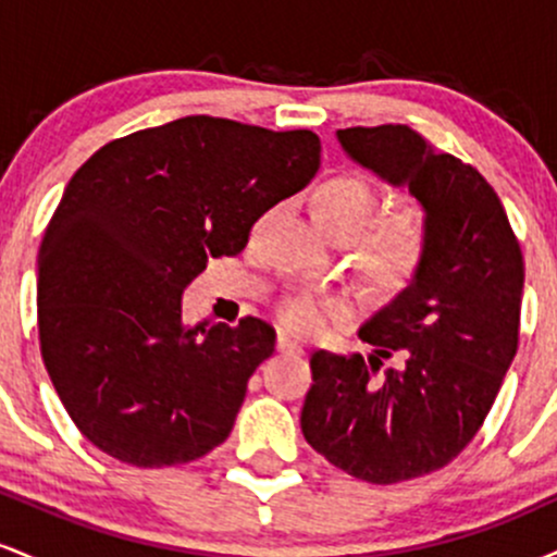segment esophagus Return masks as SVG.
<instances>
[{
    "label": "esophagus",
    "instance_id": "obj_1",
    "mask_svg": "<svg viewBox=\"0 0 557 557\" xmlns=\"http://www.w3.org/2000/svg\"><path fill=\"white\" fill-rule=\"evenodd\" d=\"M277 350H280V354L298 356V354H304V345H300V341H296L293 335H287V332H280V335H277Z\"/></svg>",
    "mask_w": 557,
    "mask_h": 557
}]
</instances>
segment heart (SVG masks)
Masks as SVG:
<instances>
[{
	"label": "heart",
	"mask_w": 557,
	"mask_h": 557,
	"mask_svg": "<svg viewBox=\"0 0 557 557\" xmlns=\"http://www.w3.org/2000/svg\"><path fill=\"white\" fill-rule=\"evenodd\" d=\"M374 185L359 172H335L311 194V212L324 233L359 235L376 212ZM426 243V212L417 203H403L372 222L363 248L374 270L403 274L417 264ZM350 300L319 290H298L280 304L277 317L287 330L317 332L332 319H343Z\"/></svg>",
	"instance_id": "b5f03b06"
}]
</instances>
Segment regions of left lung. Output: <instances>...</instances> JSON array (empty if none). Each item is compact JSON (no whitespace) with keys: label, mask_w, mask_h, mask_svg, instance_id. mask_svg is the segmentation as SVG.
<instances>
[{"label":"left lung","mask_w":557,"mask_h":557,"mask_svg":"<svg viewBox=\"0 0 557 557\" xmlns=\"http://www.w3.org/2000/svg\"><path fill=\"white\" fill-rule=\"evenodd\" d=\"M337 140L382 181L408 185L426 243L411 285L359 330L369 359L311 354L300 430L345 474L395 484L443 469L487 419L519 348L523 257L476 168L408 125L345 127Z\"/></svg>","instance_id":"left-lung-1"}]
</instances>
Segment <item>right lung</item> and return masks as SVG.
<instances>
[{
  "mask_svg": "<svg viewBox=\"0 0 557 557\" xmlns=\"http://www.w3.org/2000/svg\"><path fill=\"white\" fill-rule=\"evenodd\" d=\"M319 151L311 131L194 114L110 140L70 177L38 251V341L88 443L138 469L225 443L274 330L190 327L181 296L314 177Z\"/></svg>",
  "mask_w": 557,
  "mask_h": 557,
  "instance_id": "1",
  "label": "right lung"
}]
</instances>
